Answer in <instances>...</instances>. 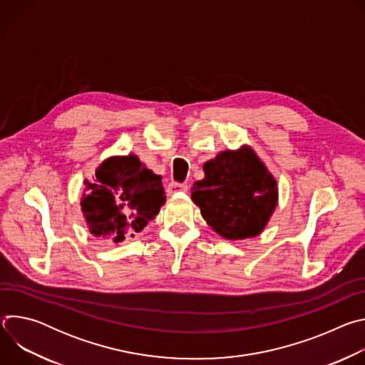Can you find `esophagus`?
<instances>
[{"mask_svg":"<svg viewBox=\"0 0 365 365\" xmlns=\"http://www.w3.org/2000/svg\"><path fill=\"white\" fill-rule=\"evenodd\" d=\"M187 185L186 183H179V182H170L166 187L168 195H175L178 192H187Z\"/></svg>","mask_w":365,"mask_h":365,"instance_id":"obj_1","label":"esophagus"}]
</instances>
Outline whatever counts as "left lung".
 Instances as JSON below:
<instances>
[{"label": "left lung", "mask_w": 365, "mask_h": 365, "mask_svg": "<svg viewBox=\"0 0 365 365\" xmlns=\"http://www.w3.org/2000/svg\"><path fill=\"white\" fill-rule=\"evenodd\" d=\"M205 178L195 182L192 199L202 217L228 240L263 231L277 202V186L250 148L220 153L203 165Z\"/></svg>", "instance_id": "8db88e82"}]
</instances>
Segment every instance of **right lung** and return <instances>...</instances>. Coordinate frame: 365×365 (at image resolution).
Segmentation results:
<instances>
[{
  "label": "right lung",
  "mask_w": 365,
  "mask_h": 365,
  "mask_svg": "<svg viewBox=\"0 0 365 365\" xmlns=\"http://www.w3.org/2000/svg\"><path fill=\"white\" fill-rule=\"evenodd\" d=\"M96 180L86 185L82 211L95 237L121 242L134 237L166 202L162 178L144 168L134 154L113 158L96 169Z\"/></svg>",
  "instance_id": "1"
}]
</instances>
